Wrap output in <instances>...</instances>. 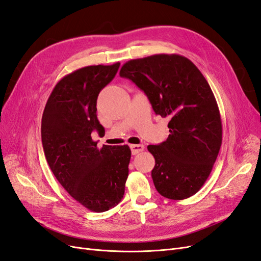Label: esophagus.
Listing matches in <instances>:
<instances>
[{"mask_svg":"<svg viewBox=\"0 0 261 261\" xmlns=\"http://www.w3.org/2000/svg\"><path fill=\"white\" fill-rule=\"evenodd\" d=\"M130 150H132L133 154H137L141 151H144L145 147H144V145H130Z\"/></svg>","mask_w":261,"mask_h":261,"instance_id":"esophagus-1","label":"esophagus"}]
</instances>
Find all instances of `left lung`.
Listing matches in <instances>:
<instances>
[{
	"instance_id": "obj_1",
	"label": "left lung",
	"mask_w": 261,
	"mask_h": 261,
	"mask_svg": "<svg viewBox=\"0 0 261 261\" xmlns=\"http://www.w3.org/2000/svg\"><path fill=\"white\" fill-rule=\"evenodd\" d=\"M120 76L145 92L155 114L169 117L170 135L149 145L154 187L173 200L186 199L209 177L222 144V122L208 82L192 61L155 54L126 62Z\"/></svg>"
}]
</instances>
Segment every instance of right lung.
Wrapping results in <instances>:
<instances>
[{"mask_svg":"<svg viewBox=\"0 0 261 261\" xmlns=\"http://www.w3.org/2000/svg\"><path fill=\"white\" fill-rule=\"evenodd\" d=\"M118 67V62L86 66L63 77L50 94L41 121L44 155L54 176L76 201L94 212L121 202L128 176L129 147L99 149L91 137L93 130L105 132L97 117V99Z\"/></svg>","mask_w":261,"mask_h":261,"instance_id":"obj_1","label":"right lung"}]
</instances>
